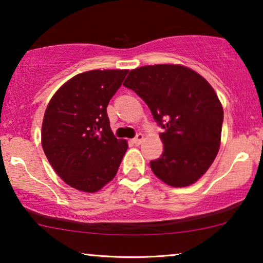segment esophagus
<instances>
[{
	"instance_id": "34e87169",
	"label": "esophagus",
	"mask_w": 263,
	"mask_h": 263,
	"mask_svg": "<svg viewBox=\"0 0 263 263\" xmlns=\"http://www.w3.org/2000/svg\"><path fill=\"white\" fill-rule=\"evenodd\" d=\"M142 140H143V135H142V134H138V135H136V136H135V138H134V139H133V140H132V142H133V143H134V145H135V146H139V145H140V143H141V142H142Z\"/></svg>"
}]
</instances>
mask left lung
Listing matches in <instances>:
<instances>
[{"label":"left lung","instance_id":"obj_1","mask_svg":"<svg viewBox=\"0 0 263 263\" xmlns=\"http://www.w3.org/2000/svg\"><path fill=\"white\" fill-rule=\"evenodd\" d=\"M123 86L147 104L163 129L164 152L149 163L154 175L171 186L195 183L220 146L224 111L212 86L196 71L177 64L133 69Z\"/></svg>","mask_w":263,"mask_h":263}]
</instances>
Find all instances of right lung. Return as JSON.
I'll use <instances>...</instances> for the list:
<instances>
[{
    "label": "right lung",
    "instance_id": "1",
    "mask_svg": "<svg viewBox=\"0 0 263 263\" xmlns=\"http://www.w3.org/2000/svg\"><path fill=\"white\" fill-rule=\"evenodd\" d=\"M128 70L78 74L46 107L42 146L56 174L73 188L96 193L117 174L128 143L116 139L106 107Z\"/></svg>",
    "mask_w": 263,
    "mask_h": 263
}]
</instances>
